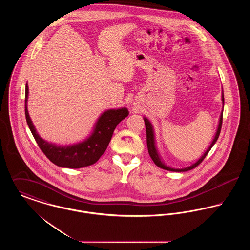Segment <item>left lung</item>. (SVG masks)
I'll use <instances>...</instances> for the list:
<instances>
[{
  "label": "left lung",
  "mask_w": 250,
  "mask_h": 250,
  "mask_svg": "<svg viewBox=\"0 0 250 250\" xmlns=\"http://www.w3.org/2000/svg\"><path fill=\"white\" fill-rule=\"evenodd\" d=\"M222 101H223V104H224V95L222 94ZM224 106V105H223ZM222 120H223V110L221 112V115H220V119H219V124H218V127H217V130L215 133V136H214V140L211 143L210 147L207 149V151L203 154L202 157L194 164H192L191 166L187 167H184V168H173V167H167L161 161L158 153H157V150L155 148V138H154V130H153V126L151 125V123L149 122V120L147 118H144V123H145V127H146V136H147V147H148V152H149V155L151 156V158L153 159V161L155 162V165L163 169H166V170H170V171H188V170H190L192 168L196 167L197 166H199L203 159L206 157V155H208L209 151L211 150V148L214 146V143H216L218 137H219V134H220V131H221V127H222Z\"/></svg>",
  "instance_id": "obj_1"
}]
</instances>
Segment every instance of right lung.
<instances>
[{
  "mask_svg": "<svg viewBox=\"0 0 250 250\" xmlns=\"http://www.w3.org/2000/svg\"><path fill=\"white\" fill-rule=\"evenodd\" d=\"M28 93V86L26 84L25 116L28 126L41 151L53 164L62 167L79 168L95 164L105 153L117 125L129 114L128 109L125 107L108 109L97 120L94 132L86 141L62 147L45 142L37 134L27 109Z\"/></svg>",
  "mask_w": 250,
  "mask_h": 250,
  "instance_id": "obj_1",
  "label": "right lung"
}]
</instances>
